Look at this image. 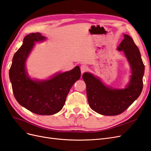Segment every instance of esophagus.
Listing matches in <instances>:
<instances>
[{
  "mask_svg": "<svg viewBox=\"0 0 151 151\" xmlns=\"http://www.w3.org/2000/svg\"><path fill=\"white\" fill-rule=\"evenodd\" d=\"M80 70L81 71V73H83L84 72H85L87 70H88V67H87V66H86L85 65H82L80 66Z\"/></svg>",
  "mask_w": 151,
  "mask_h": 151,
  "instance_id": "obj_1",
  "label": "esophagus"
}]
</instances>
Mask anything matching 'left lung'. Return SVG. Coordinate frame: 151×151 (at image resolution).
I'll use <instances>...</instances> for the list:
<instances>
[{"instance_id":"left-lung-1","label":"left lung","mask_w":151,"mask_h":151,"mask_svg":"<svg viewBox=\"0 0 151 151\" xmlns=\"http://www.w3.org/2000/svg\"><path fill=\"white\" fill-rule=\"evenodd\" d=\"M124 37L117 50L123 51L131 68L130 80L125 88L106 86L99 77L90 73H84L82 76L86 86L89 106L101 115L111 116L124 112L142 90L145 67L139 50L130 36L124 35Z\"/></svg>"}]
</instances>
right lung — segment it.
Instances as JSON below:
<instances>
[{
  "label": "right lung",
  "instance_id": "obj_1",
  "mask_svg": "<svg viewBox=\"0 0 151 151\" xmlns=\"http://www.w3.org/2000/svg\"><path fill=\"white\" fill-rule=\"evenodd\" d=\"M40 32L31 33L24 38L22 45L14 54L9 70L14 95L21 106L31 112L50 115L64 106L71 86L80 79L78 66L64 73H58L47 80H33L28 75L26 62L35 42L46 40Z\"/></svg>",
  "mask_w": 151,
  "mask_h": 151
}]
</instances>
